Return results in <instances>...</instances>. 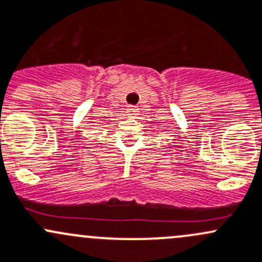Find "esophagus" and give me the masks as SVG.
Segmentation results:
<instances>
[{"instance_id":"34e87169","label":"esophagus","mask_w":262,"mask_h":262,"mask_svg":"<svg viewBox=\"0 0 262 262\" xmlns=\"http://www.w3.org/2000/svg\"><path fill=\"white\" fill-rule=\"evenodd\" d=\"M128 113L129 115H132V117H136L137 113H138V108H137V106H129Z\"/></svg>"}]
</instances>
